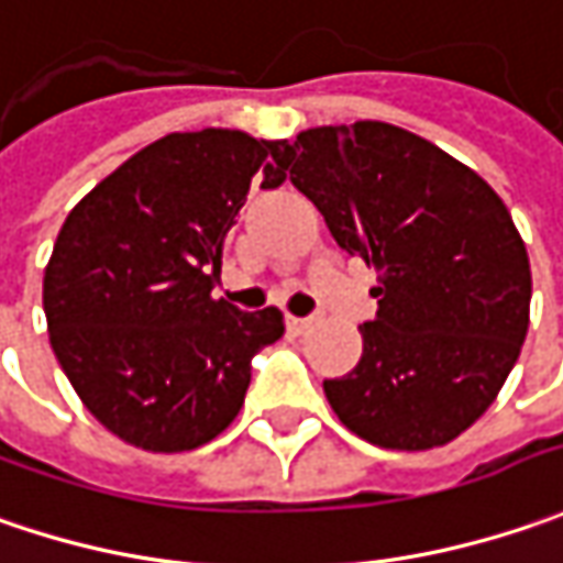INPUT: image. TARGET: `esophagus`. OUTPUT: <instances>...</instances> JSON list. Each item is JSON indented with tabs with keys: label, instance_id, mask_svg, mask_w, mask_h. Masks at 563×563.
Instances as JSON below:
<instances>
[{
	"label": "esophagus",
	"instance_id": "esophagus-1",
	"mask_svg": "<svg viewBox=\"0 0 563 563\" xmlns=\"http://www.w3.org/2000/svg\"><path fill=\"white\" fill-rule=\"evenodd\" d=\"M286 324L296 330V333H306L308 328H314V324H318V318H292V314H289V318H286Z\"/></svg>",
	"mask_w": 563,
	"mask_h": 563
}]
</instances>
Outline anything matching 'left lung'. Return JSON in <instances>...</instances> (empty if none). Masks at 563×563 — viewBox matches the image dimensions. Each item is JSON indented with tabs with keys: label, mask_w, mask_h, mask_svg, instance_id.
Segmentation results:
<instances>
[{
	"label": "left lung",
	"mask_w": 563,
	"mask_h": 563,
	"mask_svg": "<svg viewBox=\"0 0 563 563\" xmlns=\"http://www.w3.org/2000/svg\"><path fill=\"white\" fill-rule=\"evenodd\" d=\"M289 179L350 255L375 264L362 358L324 380L343 426L387 451L453 441L495 404L529 328L532 274L510 210L470 166L387 122L271 141Z\"/></svg>",
	"instance_id": "obj_1"
}]
</instances>
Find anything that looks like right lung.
<instances>
[{"instance_id":"1","label":"right lung","mask_w":563,"mask_h":563,"mask_svg":"<svg viewBox=\"0 0 563 563\" xmlns=\"http://www.w3.org/2000/svg\"><path fill=\"white\" fill-rule=\"evenodd\" d=\"M267 144L233 129L147 144L71 208L43 274L65 378L125 444L183 453L239 416L252 355L283 336L277 308L213 299L223 242Z\"/></svg>"}]
</instances>
